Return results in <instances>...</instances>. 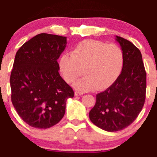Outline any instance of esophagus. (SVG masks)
Wrapping results in <instances>:
<instances>
[{
    "label": "esophagus",
    "instance_id": "34e87169",
    "mask_svg": "<svg viewBox=\"0 0 157 157\" xmlns=\"http://www.w3.org/2000/svg\"><path fill=\"white\" fill-rule=\"evenodd\" d=\"M83 94V93L81 92V91H75V96H81V95Z\"/></svg>",
    "mask_w": 157,
    "mask_h": 157
}]
</instances>
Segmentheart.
<instances>
[{
  "label": "heart",
  "instance_id": "obj_1",
  "mask_svg": "<svg viewBox=\"0 0 157 157\" xmlns=\"http://www.w3.org/2000/svg\"><path fill=\"white\" fill-rule=\"evenodd\" d=\"M123 62V52L117 44L88 39L77 44L71 55L61 56L59 65L68 83L80 77L83 70L85 77L73 86L77 91H89L110 87L120 76Z\"/></svg>",
  "mask_w": 157,
  "mask_h": 157
}]
</instances>
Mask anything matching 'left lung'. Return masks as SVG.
<instances>
[{
    "label": "left lung",
    "mask_w": 157,
    "mask_h": 157,
    "mask_svg": "<svg viewBox=\"0 0 157 157\" xmlns=\"http://www.w3.org/2000/svg\"><path fill=\"white\" fill-rule=\"evenodd\" d=\"M123 52L122 72L105 91L97 94L90 120L102 130L114 132L130 125L145 100L146 72L142 54L132 43L116 36Z\"/></svg>",
    "instance_id": "8db88e82"
}]
</instances>
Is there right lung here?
<instances>
[{"mask_svg": "<svg viewBox=\"0 0 157 157\" xmlns=\"http://www.w3.org/2000/svg\"><path fill=\"white\" fill-rule=\"evenodd\" d=\"M66 37L41 33L25 43L16 53L10 76L12 102L29 125L46 129L58 123L66 100L75 95L60 77L57 59Z\"/></svg>", "mask_w": 157, "mask_h": 157, "instance_id": "obj_1", "label": "right lung"}]
</instances>
